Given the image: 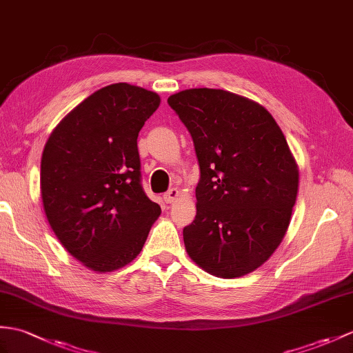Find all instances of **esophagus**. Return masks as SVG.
Segmentation results:
<instances>
[{
  "instance_id": "1",
  "label": "esophagus",
  "mask_w": 353,
  "mask_h": 353,
  "mask_svg": "<svg viewBox=\"0 0 353 353\" xmlns=\"http://www.w3.org/2000/svg\"><path fill=\"white\" fill-rule=\"evenodd\" d=\"M179 196V190H176V188H171L170 191H167L165 194H163V201L165 203H173L176 199Z\"/></svg>"
}]
</instances>
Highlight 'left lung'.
Here are the masks:
<instances>
[{
    "instance_id": "1",
    "label": "left lung",
    "mask_w": 353,
    "mask_h": 353,
    "mask_svg": "<svg viewBox=\"0 0 353 353\" xmlns=\"http://www.w3.org/2000/svg\"><path fill=\"white\" fill-rule=\"evenodd\" d=\"M168 105L200 165L185 248L212 275H247L281 243L296 201L299 173L285 137L263 106L225 90H183Z\"/></svg>"
}]
</instances>
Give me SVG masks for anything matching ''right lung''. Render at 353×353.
I'll return each mask as SVG.
<instances>
[{"label": "right lung", "mask_w": 353, "mask_h": 353, "mask_svg": "<svg viewBox=\"0 0 353 353\" xmlns=\"http://www.w3.org/2000/svg\"><path fill=\"white\" fill-rule=\"evenodd\" d=\"M159 103L145 88L106 85L73 108L45 144L40 191L49 225L97 272L130 263L161 214L143 190L137 145Z\"/></svg>", "instance_id": "1"}]
</instances>
